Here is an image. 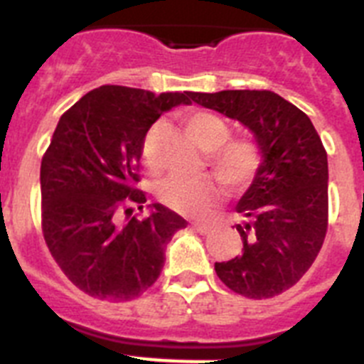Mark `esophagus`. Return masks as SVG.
I'll return each instance as SVG.
<instances>
[{
  "label": "esophagus",
  "instance_id": "esophagus-1",
  "mask_svg": "<svg viewBox=\"0 0 364 364\" xmlns=\"http://www.w3.org/2000/svg\"><path fill=\"white\" fill-rule=\"evenodd\" d=\"M193 226H195V230H197L198 233H202V235L213 231V226H211V224H208V222H195Z\"/></svg>",
  "mask_w": 364,
  "mask_h": 364
}]
</instances>
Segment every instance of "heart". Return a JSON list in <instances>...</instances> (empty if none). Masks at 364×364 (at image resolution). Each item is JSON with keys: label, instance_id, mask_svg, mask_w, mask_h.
Returning <instances> with one entry per match:
<instances>
[{"label": "heart", "instance_id": "obj_1", "mask_svg": "<svg viewBox=\"0 0 364 364\" xmlns=\"http://www.w3.org/2000/svg\"><path fill=\"white\" fill-rule=\"evenodd\" d=\"M186 131L202 147L210 151L208 162L215 175L230 191L247 189L264 166V149L253 134L231 136V127L217 112L191 111L184 118ZM156 125L144 138V160L147 169H154L149 159V146ZM156 195L166 205L186 215H202L217 202L218 186L211 176L171 175L156 188Z\"/></svg>", "mask_w": 364, "mask_h": 364}]
</instances>
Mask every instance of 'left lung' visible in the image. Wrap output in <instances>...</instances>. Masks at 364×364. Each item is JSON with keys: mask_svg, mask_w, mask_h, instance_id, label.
Instances as JSON below:
<instances>
[{"mask_svg": "<svg viewBox=\"0 0 364 364\" xmlns=\"http://www.w3.org/2000/svg\"><path fill=\"white\" fill-rule=\"evenodd\" d=\"M198 105L242 122L264 149V166L240 198V257L215 262L218 279L247 299H269L301 281L328 230V159L299 107L272 91L189 92Z\"/></svg>", "mask_w": 364, "mask_h": 364, "instance_id": "left-lung-1", "label": "left lung"}]
</instances>
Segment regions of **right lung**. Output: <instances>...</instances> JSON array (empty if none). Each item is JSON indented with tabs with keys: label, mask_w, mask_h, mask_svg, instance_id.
Masks as SVG:
<instances>
[{
	"label": "right lung",
	"mask_w": 364,
	"mask_h": 364,
	"mask_svg": "<svg viewBox=\"0 0 364 364\" xmlns=\"http://www.w3.org/2000/svg\"><path fill=\"white\" fill-rule=\"evenodd\" d=\"M189 92L102 85L67 109L41 159V230L56 264L83 294L131 301L156 282L173 235L188 226L138 189L144 138ZM125 216L122 225L119 218Z\"/></svg>",
	"instance_id": "right-lung-1"
}]
</instances>
